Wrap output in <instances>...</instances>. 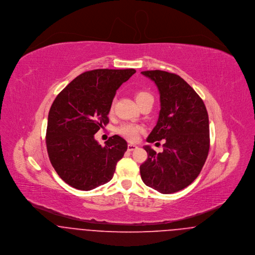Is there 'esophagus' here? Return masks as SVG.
<instances>
[{"label":"esophagus","mask_w":255,"mask_h":255,"mask_svg":"<svg viewBox=\"0 0 255 255\" xmlns=\"http://www.w3.org/2000/svg\"><path fill=\"white\" fill-rule=\"evenodd\" d=\"M137 148V146L134 145V144H128V151H133L134 149H136Z\"/></svg>","instance_id":"34e87169"}]
</instances>
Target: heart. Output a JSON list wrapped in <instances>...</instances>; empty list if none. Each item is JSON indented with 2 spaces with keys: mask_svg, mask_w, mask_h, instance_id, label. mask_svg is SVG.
Returning a JSON list of instances; mask_svg holds the SVG:
<instances>
[{
  "mask_svg": "<svg viewBox=\"0 0 255 255\" xmlns=\"http://www.w3.org/2000/svg\"><path fill=\"white\" fill-rule=\"evenodd\" d=\"M135 100L138 105L143 103L148 99H153L152 95L144 90H139L135 93ZM114 110V104H111L110 106V113H112ZM118 133L127 138L129 141H134L137 139L139 133L142 131V128L138 125L134 124H124L117 129Z\"/></svg>",
  "mask_w": 255,
  "mask_h": 255,
  "instance_id": "obj_1",
  "label": "heart"
}]
</instances>
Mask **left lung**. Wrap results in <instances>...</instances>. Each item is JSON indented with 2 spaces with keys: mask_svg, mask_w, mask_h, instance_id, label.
Masks as SVG:
<instances>
[{
  "mask_svg": "<svg viewBox=\"0 0 255 255\" xmlns=\"http://www.w3.org/2000/svg\"><path fill=\"white\" fill-rule=\"evenodd\" d=\"M155 82L161 110L157 125L147 137L164 139L163 152L145 145L148 158L140 166L147 186L169 194L188 186L200 174L209 152V119L206 107L193 88L175 73L141 72Z\"/></svg>",
  "mask_w": 255,
  "mask_h": 255,
  "instance_id": "left-lung-1",
  "label": "left lung"
}]
</instances>
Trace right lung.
<instances>
[{
    "label": "right lung",
    "mask_w": 255,
    "mask_h": 255,
    "mask_svg": "<svg viewBox=\"0 0 255 255\" xmlns=\"http://www.w3.org/2000/svg\"><path fill=\"white\" fill-rule=\"evenodd\" d=\"M135 73L134 69L85 72L54 100L48 116L47 151L57 174L74 188L91 190L112 180L128 143L116 134L101 146L94 134L109 123L116 91Z\"/></svg>",
    "instance_id": "obj_1"
}]
</instances>
